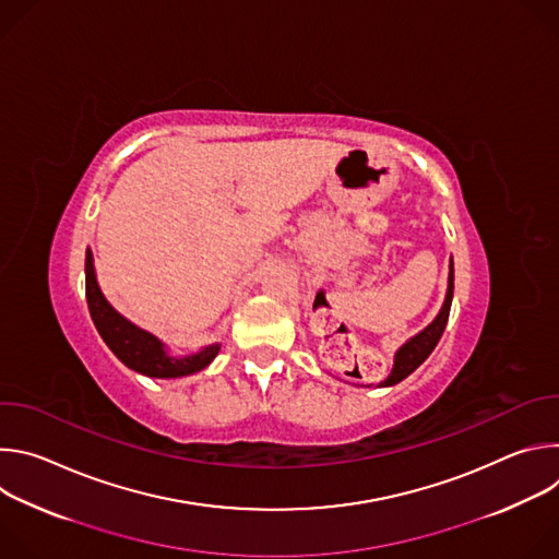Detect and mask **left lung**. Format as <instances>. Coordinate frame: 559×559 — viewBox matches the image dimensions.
Instances as JSON below:
<instances>
[{
  "mask_svg": "<svg viewBox=\"0 0 559 559\" xmlns=\"http://www.w3.org/2000/svg\"><path fill=\"white\" fill-rule=\"evenodd\" d=\"M451 298H453V263L449 270V287H447V298H444L440 313L433 318L431 325H427L420 334L409 338L401 349L395 352L391 373L380 382V386H391V384H397L401 380H405L412 371H416L429 358V354L436 349V345L447 328L449 311H451Z\"/></svg>",
  "mask_w": 559,
  "mask_h": 559,
  "instance_id": "1",
  "label": "left lung"
}]
</instances>
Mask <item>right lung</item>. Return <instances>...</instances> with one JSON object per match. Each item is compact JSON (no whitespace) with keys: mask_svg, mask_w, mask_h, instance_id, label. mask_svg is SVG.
<instances>
[{"mask_svg":"<svg viewBox=\"0 0 559 559\" xmlns=\"http://www.w3.org/2000/svg\"><path fill=\"white\" fill-rule=\"evenodd\" d=\"M86 300L91 309V318L104 338V343L112 349V354L130 369L150 376V378H181L205 369L221 345H210L199 354L175 358L166 352V345L152 336L150 332L132 325L123 318L104 296L97 283L93 252H86Z\"/></svg>","mask_w":559,"mask_h":559,"instance_id":"add662e5","label":"right lung"}]
</instances>
